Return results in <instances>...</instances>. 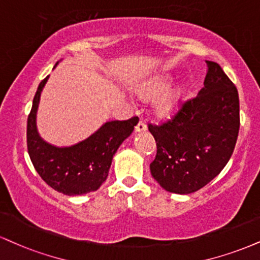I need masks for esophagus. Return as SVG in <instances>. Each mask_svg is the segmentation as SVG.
Instances as JSON below:
<instances>
[{"mask_svg":"<svg viewBox=\"0 0 260 260\" xmlns=\"http://www.w3.org/2000/svg\"><path fill=\"white\" fill-rule=\"evenodd\" d=\"M136 131L137 132H145L146 131V124L144 123L143 121H139L138 124L136 126Z\"/></svg>","mask_w":260,"mask_h":260,"instance_id":"34e87169","label":"esophagus"}]
</instances>
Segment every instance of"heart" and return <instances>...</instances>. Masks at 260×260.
<instances>
[{"mask_svg": "<svg viewBox=\"0 0 260 260\" xmlns=\"http://www.w3.org/2000/svg\"><path fill=\"white\" fill-rule=\"evenodd\" d=\"M172 79L168 76H160L150 80L142 87V93L144 95L154 96L160 94L171 86ZM184 95V87L176 86L166 92L160 99L156 102V110L162 116H171L179 109L181 99Z\"/></svg>", "mask_w": 260, "mask_h": 260, "instance_id": "1", "label": "heart"}]
</instances>
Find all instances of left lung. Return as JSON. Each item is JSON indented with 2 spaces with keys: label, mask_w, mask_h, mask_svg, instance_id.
<instances>
[{
  "label": "left lung",
  "mask_w": 260,
  "mask_h": 260,
  "mask_svg": "<svg viewBox=\"0 0 260 260\" xmlns=\"http://www.w3.org/2000/svg\"><path fill=\"white\" fill-rule=\"evenodd\" d=\"M207 62L203 88L173 118L149 124L157 145L151 176L165 190L186 195L214 179L230 160L240 128L235 84L219 64Z\"/></svg>",
  "instance_id": "8db88e82"
}]
</instances>
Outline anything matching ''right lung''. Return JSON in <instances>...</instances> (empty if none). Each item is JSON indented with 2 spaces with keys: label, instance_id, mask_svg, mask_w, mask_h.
I'll use <instances>...</instances> for the list:
<instances>
[{
  "label": "right lung",
  "instance_id": "1",
  "mask_svg": "<svg viewBox=\"0 0 260 260\" xmlns=\"http://www.w3.org/2000/svg\"><path fill=\"white\" fill-rule=\"evenodd\" d=\"M47 80L48 76L39 84L27 117L26 142L31 162L55 191L68 196L95 191L108 178L112 157L122 142L132 134L139 118L106 122L87 139L67 148L52 145L41 138L36 127L41 92Z\"/></svg>",
  "mask_w": 260,
  "mask_h": 260
}]
</instances>
